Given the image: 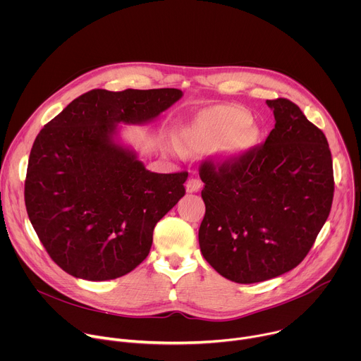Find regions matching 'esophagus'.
Masks as SVG:
<instances>
[{
  "label": "esophagus",
  "instance_id": "1",
  "mask_svg": "<svg viewBox=\"0 0 361 361\" xmlns=\"http://www.w3.org/2000/svg\"><path fill=\"white\" fill-rule=\"evenodd\" d=\"M202 187V183L198 178H190L185 183V191L187 192H198Z\"/></svg>",
  "mask_w": 361,
  "mask_h": 361
}]
</instances>
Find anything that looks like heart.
<instances>
[{"label": "heart", "instance_id": "b5f03b06", "mask_svg": "<svg viewBox=\"0 0 361 361\" xmlns=\"http://www.w3.org/2000/svg\"><path fill=\"white\" fill-rule=\"evenodd\" d=\"M259 130L251 124L247 110L237 106H214L202 110L178 133L185 152L214 149L226 161H238L252 149Z\"/></svg>", "mask_w": 361, "mask_h": 361}]
</instances>
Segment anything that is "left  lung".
Returning a JSON list of instances; mask_svg holds the SVG:
<instances>
[{
	"instance_id": "8db88e82",
	"label": "left lung",
	"mask_w": 361,
	"mask_h": 361,
	"mask_svg": "<svg viewBox=\"0 0 361 361\" xmlns=\"http://www.w3.org/2000/svg\"><path fill=\"white\" fill-rule=\"evenodd\" d=\"M276 126L238 161L204 163V259L223 277L251 284L297 267L324 226L334 177L326 135L287 98L267 99Z\"/></svg>"
}]
</instances>
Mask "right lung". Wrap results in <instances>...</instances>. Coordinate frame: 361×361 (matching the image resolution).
Wrapping results in <instances>:
<instances>
[{"label":"right lung","instance_id":"1","mask_svg":"<svg viewBox=\"0 0 361 361\" xmlns=\"http://www.w3.org/2000/svg\"><path fill=\"white\" fill-rule=\"evenodd\" d=\"M181 97L177 88L91 90L37 135L25 207L39 241L66 273L113 280L148 255L154 227L185 194L188 173L148 171L120 142L118 124L154 121Z\"/></svg>","mask_w":361,"mask_h":361}]
</instances>
